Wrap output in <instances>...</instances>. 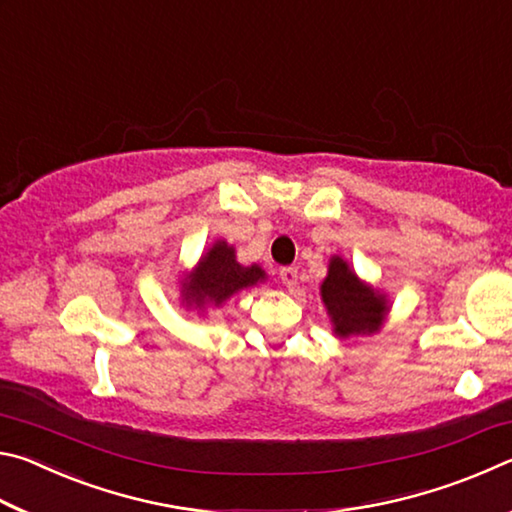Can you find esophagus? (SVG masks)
Listing matches in <instances>:
<instances>
[{
    "instance_id": "obj_1",
    "label": "esophagus",
    "mask_w": 512,
    "mask_h": 512,
    "mask_svg": "<svg viewBox=\"0 0 512 512\" xmlns=\"http://www.w3.org/2000/svg\"><path fill=\"white\" fill-rule=\"evenodd\" d=\"M280 280H282V284L284 287H293V284L298 282V268L296 266H284V268H280Z\"/></svg>"
}]
</instances>
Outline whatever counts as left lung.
I'll list each match as a JSON object with an SVG mask.
<instances>
[{"label": "left lung", "instance_id": "8db88e82", "mask_svg": "<svg viewBox=\"0 0 512 512\" xmlns=\"http://www.w3.org/2000/svg\"><path fill=\"white\" fill-rule=\"evenodd\" d=\"M320 293H323L327 314L332 316L334 332L343 339L354 334L377 332L384 320V300L363 287L359 277L350 271L341 257H334L329 262V273Z\"/></svg>", "mask_w": 512, "mask_h": 512}]
</instances>
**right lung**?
Returning a JSON list of instances; mask_svg holds the SVG:
<instances>
[{"instance_id": "1", "label": "right lung", "mask_w": 512, "mask_h": 512, "mask_svg": "<svg viewBox=\"0 0 512 512\" xmlns=\"http://www.w3.org/2000/svg\"><path fill=\"white\" fill-rule=\"evenodd\" d=\"M259 280H264V271L259 266H241L225 241H216L210 248L194 275L185 280L183 293L185 300L203 307L205 302H223L244 287H253Z\"/></svg>"}]
</instances>
